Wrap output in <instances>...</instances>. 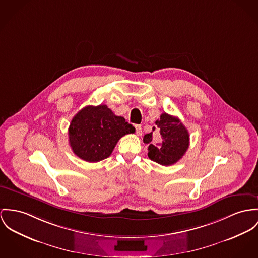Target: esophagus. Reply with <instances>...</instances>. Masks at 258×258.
I'll list each match as a JSON object with an SVG mask.
<instances>
[{
  "instance_id": "34e87169",
  "label": "esophagus",
  "mask_w": 258,
  "mask_h": 258,
  "mask_svg": "<svg viewBox=\"0 0 258 258\" xmlns=\"http://www.w3.org/2000/svg\"><path fill=\"white\" fill-rule=\"evenodd\" d=\"M135 127H136V133H137V135L140 136V135H141V125L136 124Z\"/></svg>"
}]
</instances>
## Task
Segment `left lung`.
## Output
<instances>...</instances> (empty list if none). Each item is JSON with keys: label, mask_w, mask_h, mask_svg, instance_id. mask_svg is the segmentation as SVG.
Listing matches in <instances>:
<instances>
[{"label": "left lung", "mask_w": 258, "mask_h": 258, "mask_svg": "<svg viewBox=\"0 0 258 258\" xmlns=\"http://www.w3.org/2000/svg\"><path fill=\"white\" fill-rule=\"evenodd\" d=\"M160 135L154 139L153 132L143 138V142L149 144L148 157L160 165L170 166L182 158L189 146V135L185 126L177 117L163 113L155 121Z\"/></svg>", "instance_id": "1"}]
</instances>
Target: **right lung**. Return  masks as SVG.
Returning <instances> with one entry per match:
<instances>
[{
  "instance_id": "1",
  "label": "right lung",
  "mask_w": 258,
  "mask_h": 258,
  "mask_svg": "<svg viewBox=\"0 0 258 258\" xmlns=\"http://www.w3.org/2000/svg\"><path fill=\"white\" fill-rule=\"evenodd\" d=\"M136 128L116 116L107 105L86 106L73 118L69 127V142L74 153L87 162L108 158L117 142Z\"/></svg>"
}]
</instances>
